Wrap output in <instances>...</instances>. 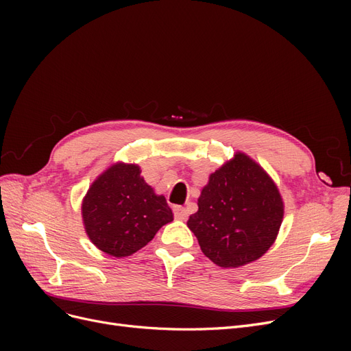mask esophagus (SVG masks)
I'll return each mask as SVG.
<instances>
[{
  "mask_svg": "<svg viewBox=\"0 0 351 351\" xmlns=\"http://www.w3.org/2000/svg\"><path fill=\"white\" fill-rule=\"evenodd\" d=\"M174 210V217L176 219H180V221H184L187 218V209L184 206H174L173 208Z\"/></svg>",
  "mask_w": 351,
  "mask_h": 351,
  "instance_id": "obj_1",
  "label": "esophagus"
}]
</instances>
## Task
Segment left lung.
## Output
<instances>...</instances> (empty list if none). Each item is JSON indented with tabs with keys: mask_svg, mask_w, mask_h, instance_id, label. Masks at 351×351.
I'll use <instances>...</instances> for the list:
<instances>
[{
	"mask_svg": "<svg viewBox=\"0 0 351 351\" xmlns=\"http://www.w3.org/2000/svg\"><path fill=\"white\" fill-rule=\"evenodd\" d=\"M187 227L206 258L222 268L259 259L277 239L284 204L263 168L237 152L209 176Z\"/></svg>",
	"mask_w": 351,
	"mask_h": 351,
	"instance_id": "obj_1",
	"label": "left lung"
}]
</instances>
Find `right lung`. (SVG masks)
I'll return each instance as SVG.
<instances>
[{"label":"right lung","mask_w":351,"mask_h":351,"mask_svg":"<svg viewBox=\"0 0 351 351\" xmlns=\"http://www.w3.org/2000/svg\"><path fill=\"white\" fill-rule=\"evenodd\" d=\"M84 230L99 250L130 256L173 221V210L134 164L117 162L89 187L82 204Z\"/></svg>","instance_id":"1"}]
</instances>
